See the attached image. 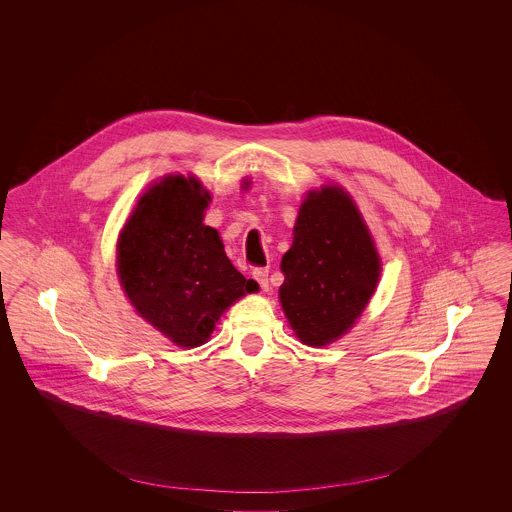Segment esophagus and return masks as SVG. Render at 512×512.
Instances as JSON below:
<instances>
[{
  "mask_svg": "<svg viewBox=\"0 0 512 512\" xmlns=\"http://www.w3.org/2000/svg\"><path fill=\"white\" fill-rule=\"evenodd\" d=\"M252 276H254V280L260 284V288H262L264 292H268V288H270L268 268H254V270H252Z\"/></svg>",
  "mask_w": 512,
  "mask_h": 512,
  "instance_id": "1",
  "label": "esophagus"
}]
</instances>
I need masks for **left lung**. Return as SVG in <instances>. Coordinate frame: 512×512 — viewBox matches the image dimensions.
Wrapping results in <instances>:
<instances>
[{"label":"left lung","instance_id":"1","mask_svg":"<svg viewBox=\"0 0 512 512\" xmlns=\"http://www.w3.org/2000/svg\"><path fill=\"white\" fill-rule=\"evenodd\" d=\"M282 272V307L301 343L323 347L363 313L380 276V258L343 189L325 187L307 195Z\"/></svg>","mask_w":512,"mask_h":512}]
</instances>
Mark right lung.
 <instances>
[{
    "mask_svg": "<svg viewBox=\"0 0 512 512\" xmlns=\"http://www.w3.org/2000/svg\"><path fill=\"white\" fill-rule=\"evenodd\" d=\"M211 195L171 175L140 199L118 242V276L138 313L179 347L203 345L222 311L258 284L226 258L203 224Z\"/></svg>",
    "mask_w": 512,
    "mask_h": 512,
    "instance_id": "1",
    "label": "right lung"
}]
</instances>
